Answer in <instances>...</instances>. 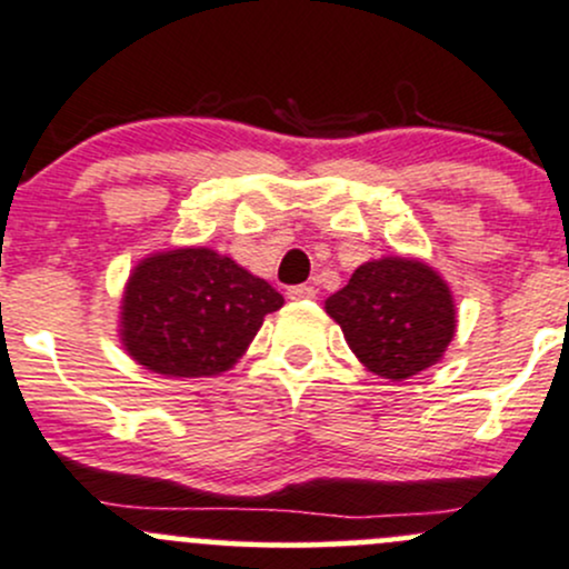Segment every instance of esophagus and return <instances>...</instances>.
Returning <instances> with one entry per match:
<instances>
[{
  "mask_svg": "<svg viewBox=\"0 0 569 569\" xmlns=\"http://www.w3.org/2000/svg\"><path fill=\"white\" fill-rule=\"evenodd\" d=\"M316 289L313 286H291L289 289V300H313Z\"/></svg>",
  "mask_w": 569,
  "mask_h": 569,
  "instance_id": "obj_1",
  "label": "esophagus"
}]
</instances>
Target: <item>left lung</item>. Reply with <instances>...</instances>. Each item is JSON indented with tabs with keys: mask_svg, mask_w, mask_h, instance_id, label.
<instances>
[{
	"mask_svg": "<svg viewBox=\"0 0 569 569\" xmlns=\"http://www.w3.org/2000/svg\"><path fill=\"white\" fill-rule=\"evenodd\" d=\"M370 373L403 381L445 360L458 313L447 280L420 259L381 256L355 269L325 302Z\"/></svg>",
	"mask_w": 569,
	"mask_h": 569,
	"instance_id": "obj_1",
	"label": "left lung"
}]
</instances>
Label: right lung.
<instances>
[{
  "label": "right lung",
  "instance_id": "obj_1",
  "mask_svg": "<svg viewBox=\"0 0 569 569\" xmlns=\"http://www.w3.org/2000/svg\"><path fill=\"white\" fill-rule=\"evenodd\" d=\"M283 297L212 248L149 253L130 269L119 305V340L147 370L201 379L234 368L264 316Z\"/></svg>",
  "mask_w": 569,
  "mask_h": 569
}]
</instances>
